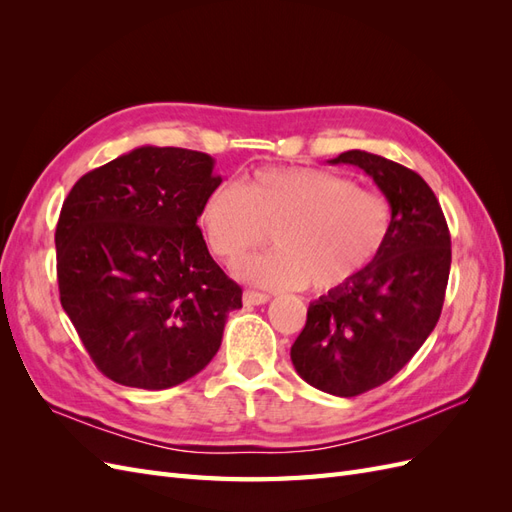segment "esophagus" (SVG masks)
I'll return each mask as SVG.
<instances>
[{"label":"esophagus","mask_w":512,"mask_h":512,"mask_svg":"<svg viewBox=\"0 0 512 512\" xmlns=\"http://www.w3.org/2000/svg\"><path fill=\"white\" fill-rule=\"evenodd\" d=\"M243 301H245V305H262V303L269 301V294L258 292V290H245Z\"/></svg>","instance_id":"esophagus-1"}]
</instances>
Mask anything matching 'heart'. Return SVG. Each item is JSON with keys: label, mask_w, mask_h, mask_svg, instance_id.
<instances>
[{"label": "heart", "mask_w": 512, "mask_h": 512, "mask_svg": "<svg viewBox=\"0 0 512 512\" xmlns=\"http://www.w3.org/2000/svg\"><path fill=\"white\" fill-rule=\"evenodd\" d=\"M209 252L235 267L269 243L241 273L271 288L335 292L374 265L391 235L393 211L378 192L320 168H258L241 185H218L200 207Z\"/></svg>", "instance_id": "obj_1"}]
</instances>
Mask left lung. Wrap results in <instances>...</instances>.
<instances>
[{"label": "left lung", "mask_w": 512, "mask_h": 512, "mask_svg": "<svg viewBox=\"0 0 512 512\" xmlns=\"http://www.w3.org/2000/svg\"><path fill=\"white\" fill-rule=\"evenodd\" d=\"M329 162L363 168L389 200L393 226L359 280L309 303L290 359L307 384L356 397L389 382L438 324L451 232L436 194L414 170L359 149Z\"/></svg>", "instance_id": "left-lung-1"}]
</instances>
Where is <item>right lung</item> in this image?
I'll use <instances>...</instances> for the list:
<instances>
[{"label": "right lung", "instance_id": "obj_1", "mask_svg": "<svg viewBox=\"0 0 512 512\" xmlns=\"http://www.w3.org/2000/svg\"><path fill=\"white\" fill-rule=\"evenodd\" d=\"M207 153L138 147L74 183L55 230L59 301L106 378L162 391L220 350L241 286L198 228L222 177Z\"/></svg>", "mask_w": 512, "mask_h": 512}]
</instances>
